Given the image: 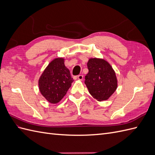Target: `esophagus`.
Returning <instances> with one entry per match:
<instances>
[{
    "label": "esophagus",
    "instance_id": "34e87169",
    "mask_svg": "<svg viewBox=\"0 0 155 155\" xmlns=\"http://www.w3.org/2000/svg\"><path fill=\"white\" fill-rule=\"evenodd\" d=\"M78 80H79V81H82L83 79V75H79V76H78Z\"/></svg>",
    "mask_w": 155,
    "mask_h": 155
}]
</instances>
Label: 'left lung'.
<instances>
[{"instance_id":"1","label":"left lung","mask_w":155,"mask_h":155,"mask_svg":"<svg viewBox=\"0 0 155 155\" xmlns=\"http://www.w3.org/2000/svg\"><path fill=\"white\" fill-rule=\"evenodd\" d=\"M85 83L91 95L99 101L109 100L118 87L116 72L104 59L90 58Z\"/></svg>"}]
</instances>
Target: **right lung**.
Instances as JSON below:
<instances>
[{
	"label": "right lung",
	"instance_id": "1",
	"mask_svg": "<svg viewBox=\"0 0 155 155\" xmlns=\"http://www.w3.org/2000/svg\"><path fill=\"white\" fill-rule=\"evenodd\" d=\"M74 81L63 58L51 61L38 81L41 94L50 104H56L63 99Z\"/></svg>",
	"mask_w": 155,
	"mask_h": 155
}]
</instances>
